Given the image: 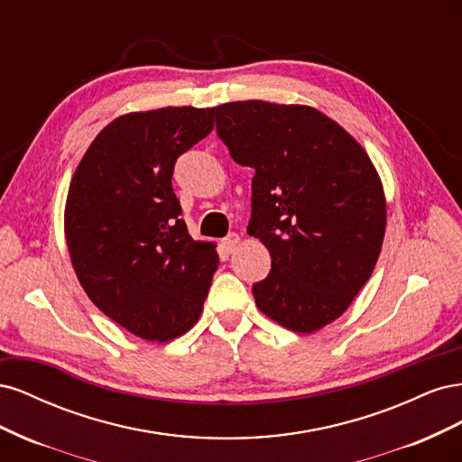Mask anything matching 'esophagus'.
I'll list each match as a JSON object with an SVG mask.
<instances>
[{
    "instance_id": "1",
    "label": "esophagus",
    "mask_w": 462,
    "mask_h": 462,
    "mask_svg": "<svg viewBox=\"0 0 462 462\" xmlns=\"http://www.w3.org/2000/svg\"><path fill=\"white\" fill-rule=\"evenodd\" d=\"M221 243H223V246H226L227 253H235V248L239 246V243H241V236L236 233H229Z\"/></svg>"
}]
</instances>
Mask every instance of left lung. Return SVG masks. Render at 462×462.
<instances>
[{"instance_id": "left-lung-1", "label": "left lung", "mask_w": 462, "mask_h": 462, "mask_svg": "<svg viewBox=\"0 0 462 462\" xmlns=\"http://www.w3.org/2000/svg\"><path fill=\"white\" fill-rule=\"evenodd\" d=\"M231 158L253 167L246 233L270 250L253 285L258 309L291 331L337 319L370 279L385 235V197L372 160L310 106L262 100L216 107Z\"/></svg>"}]
</instances>
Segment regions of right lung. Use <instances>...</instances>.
Wrapping results in <instances>:
<instances>
[{"label":"right lung","instance_id":"right-lung-1","mask_svg":"<svg viewBox=\"0 0 462 462\" xmlns=\"http://www.w3.org/2000/svg\"><path fill=\"white\" fill-rule=\"evenodd\" d=\"M216 107H162L111 121L82 156L65 204L79 282L136 337L171 341L202 314L217 270L214 243L180 219L173 167L214 129Z\"/></svg>","mask_w":462,"mask_h":462}]
</instances>
